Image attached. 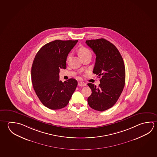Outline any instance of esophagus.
<instances>
[{"instance_id": "1", "label": "esophagus", "mask_w": 157, "mask_h": 157, "mask_svg": "<svg viewBox=\"0 0 157 157\" xmlns=\"http://www.w3.org/2000/svg\"><path fill=\"white\" fill-rule=\"evenodd\" d=\"M78 85H79V86H86V83H85L84 82H78Z\"/></svg>"}]
</instances>
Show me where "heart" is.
Masks as SVG:
<instances>
[{
  "instance_id": "b5f03b06",
  "label": "heart",
  "mask_w": 157,
  "mask_h": 157,
  "mask_svg": "<svg viewBox=\"0 0 157 157\" xmlns=\"http://www.w3.org/2000/svg\"><path fill=\"white\" fill-rule=\"evenodd\" d=\"M78 53H79L80 57L82 59L84 58L86 56H87L91 55L90 51L86 47H80L78 50ZM70 59H71V55L69 54L68 56H67V61H69Z\"/></svg>"
}]
</instances>
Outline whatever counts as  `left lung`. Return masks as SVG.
Segmentation results:
<instances>
[{
  "instance_id": "1",
  "label": "left lung",
  "mask_w": 157,
  "mask_h": 157,
  "mask_svg": "<svg viewBox=\"0 0 157 157\" xmlns=\"http://www.w3.org/2000/svg\"><path fill=\"white\" fill-rule=\"evenodd\" d=\"M86 44L96 55L93 73L98 75L99 87L88 83L92 93L88 104L94 110L104 111L118 100L125 84V67L123 58L114 44L104 39L86 40Z\"/></svg>"
}]
</instances>
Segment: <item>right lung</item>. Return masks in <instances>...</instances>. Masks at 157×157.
<instances>
[{
    "label": "right lung",
    "mask_w": 157,
    "mask_h": 157,
    "mask_svg": "<svg viewBox=\"0 0 157 157\" xmlns=\"http://www.w3.org/2000/svg\"><path fill=\"white\" fill-rule=\"evenodd\" d=\"M78 40H55L37 53L31 68L33 89L46 107L58 110L66 106L78 85L75 79L59 80L60 68H66L67 57Z\"/></svg>",
    "instance_id": "obj_1"
}]
</instances>
